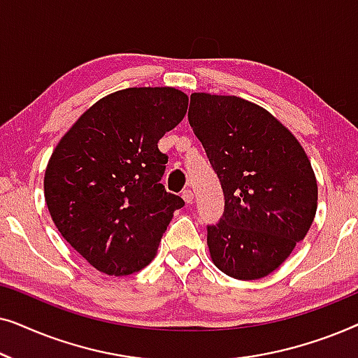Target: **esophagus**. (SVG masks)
Here are the masks:
<instances>
[{
    "mask_svg": "<svg viewBox=\"0 0 358 358\" xmlns=\"http://www.w3.org/2000/svg\"><path fill=\"white\" fill-rule=\"evenodd\" d=\"M182 197L185 200V203H192L194 202V192L190 189H185L182 192Z\"/></svg>",
    "mask_w": 358,
    "mask_h": 358,
    "instance_id": "obj_1",
    "label": "esophagus"
}]
</instances>
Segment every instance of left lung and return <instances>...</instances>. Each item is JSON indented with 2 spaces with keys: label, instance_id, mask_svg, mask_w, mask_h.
Returning <instances> with one entry per match:
<instances>
[{
  "label": "left lung",
  "instance_id": "1",
  "mask_svg": "<svg viewBox=\"0 0 358 358\" xmlns=\"http://www.w3.org/2000/svg\"><path fill=\"white\" fill-rule=\"evenodd\" d=\"M189 122L224 194L208 227L215 266L238 280L275 271L305 239L317 208V182L296 136L264 107L238 96L192 92Z\"/></svg>",
  "mask_w": 358,
  "mask_h": 358
}]
</instances>
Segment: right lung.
Segmentation results:
<instances>
[{
    "label": "right lung",
    "instance_id": "obj_1",
    "mask_svg": "<svg viewBox=\"0 0 358 358\" xmlns=\"http://www.w3.org/2000/svg\"><path fill=\"white\" fill-rule=\"evenodd\" d=\"M171 86L127 87L92 104L48 159L43 194L50 217L92 267L130 275L153 261L179 195L159 182L168 156L158 141L187 112Z\"/></svg>",
    "mask_w": 358,
    "mask_h": 358
}]
</instances>
